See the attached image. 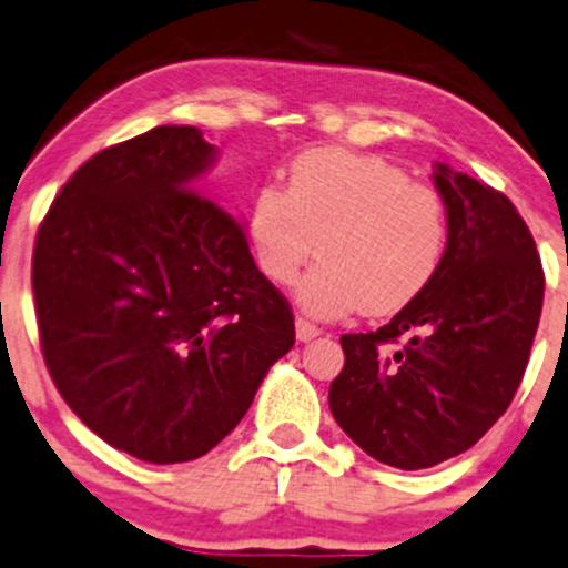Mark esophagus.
Wrapping results in <instances>:
<instances>
[{"instance_id":"obj_1","label":"esophagus","mask_w":568,"mask_h":568,"mask_svg":"<svg viewBox=\"0 0 568 568\" xmlns=\"http://www.w3.org/2000/svg\"><path fill=\"white\" fill-rule=\"evenodd\" d=\"M318 334H321L318 326L310 324V321L304 318H296V339H300V343H310V339L318 337Z\"/></svg>"}]
</instances>
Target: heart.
Masks as SVG:
<instances>
[{
    "label": "heart",
    "instance_id": "obj_1",
    "mask_svg": "<svg viewBox=\"0 0 568 568\" xmlns=\"http://www.w3.org/2000/svg\"><path fill=\"white\" fill-rule=\"evenodd\" d=\"M449 206L375 154L315 149L288 171L285 193L261 187L250 209L255 264L274 285L302 280V307L321 318L394 315L419 300L449 250Z\"/></svg>",
    "mask_w": 568,
    "mask_h": 568
}]
</instances>
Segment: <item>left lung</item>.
<instances>
[{"mask_svg":"<svg viewBox=\"0 0 568 568\" xmlns=\"http://www.w3.org/2000/svg\"><path fill=\"white\" fill-rule=\"evenodd\" d=\"M452 236L425 294L378 332L343 334L329 408L356 446L403 470L463 455L504 416L545 302L536 242L489 184L435 163ZM405 338L397 352L385 345Z\"/></svg>","mask_w":568,"mask_h":568,"instance_id":"left-lung-1","label":"left lung"}]
</instances>
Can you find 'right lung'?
<instances>
[{"label": "right lung", "instance_id": "right-lung-1", "mask_svg": "<svg viewBox=\"0 0 568 568\" xmlns=\"http://www.w3.org/2000/svg\"><path fill=\"white\" fill-rule=\"evenodd\" d=\"M214 158L190 124L103 149L68 179L34 242L48 373L83 425L143 463L214 449L296 339L244 225L201 193Z\"/></svg>", "mask_w": 568, "mask_h": 568}]
</instances>
